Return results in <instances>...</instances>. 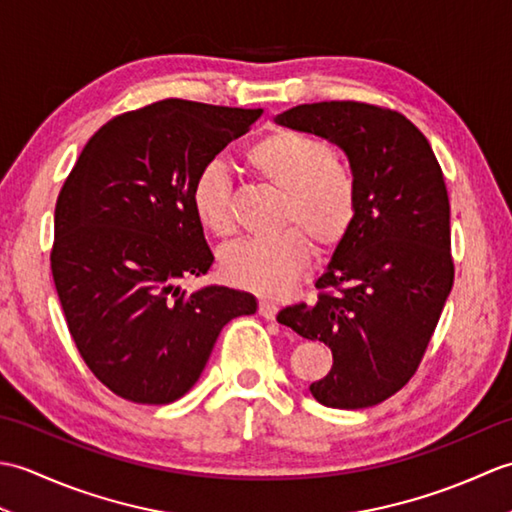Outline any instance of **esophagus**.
Returning a JSON list of instances; mask_svg holds the SVG:
<instances>
[{"mask_svg":"<svg viewBox=\"0 0 512 512\" xmlns=\"http://www.w3.org/2000/svg\"><path fill=\"white\" fill-rule=\"evenodd\" d=\"M277 312H279V306H277V303L268 301V299H262V301H259V314H262L264 319H268V321H275Z\"/></svg>","mask_w":512,"mask_h":512,"instance_id":"1","label":"esophagus"}]
</instances>
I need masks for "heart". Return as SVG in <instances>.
Segmentation results:
<instances>
[{"label": "heart", "instance_id": "1", "mask_svg": "<svg viewBox=\"0 0 512 512\" xmlns=\"http://www.w3.org/2000/svg\"><path fill=\"white\" fill-rule=\"evenodd\" d=\"M246 167L281 191L279 233L246 239L222 255V273L233 286L275 297L288 290L310 264L312 244L332 253L352 233L358 215V178L332 143L299 129L277 127L248 143ZM191 209L211 235L235 233L233 180L220 162H206L189 189Z\"/></svg>", "mask_w": 512, "mask_h": 512}]
</instances>
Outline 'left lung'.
<instances>
[{
	"mask_svg": "<svg viewBox=\"0 0 512 512\" xmlns=\"http://www.w3.org/2000/svg\"><path fill=\"white\" fill-rule=\"evenodd\" d=\"M279 125L339 145L358 178L352 233L317 279V301L277 314L332 350L330 374L310 385L321 405L365 409L405 387L447 301L449 193L429 140L407 116L361 101L297 105Z\"/></svg>",
	"mask_w": 512,
	"mask_h": 512,
	"instance_id": "obj_1",
	"label": "left lung"
}]
</instances>
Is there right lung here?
Wrapping results in <instances>:
<instances>
[{"mask_svg":"<svg viewBox=\"0 0 512 512\" xmlns=\"http://www.w3.org/2000/svg\"><path fill=\"white\" fill-rule=\"evenodd\" d=\"M262 110L182 99L118 114L83 147L54 209L50 266L65 323L101 383L140 405L195 385L224 325L257 310L248 292L182 279L213 264L189 200L195 173Z\"/></svg>","mask_w":512,"mask_h":512,"instance_id":"add662e5","label":"right lung"}]
</instances>
